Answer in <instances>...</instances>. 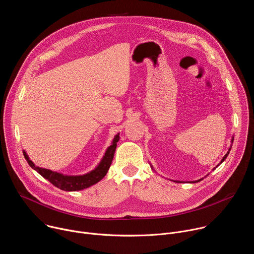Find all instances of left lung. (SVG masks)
Returning <instances> with one entry per match:
<instances>
[{
    "instance_id": "obj_1",
    "label": "left lung",
    "mask_w": 254,
    "mask_h": 254,
    "mask_svg": "<svg viewBox=\"0 0 254 254\" xmlns=\"http://www.w3.org/2000/svg\"><path fill=\"white\" fill-rule=\"evenodd\" d=\"M231 141H232V142H233V137H232V139H231ZM230 150H231V148H230V149H229V150H228V152H227V153H226V155H225V156H224V157H223V159H222V160H221V162H220V164H221V163H223V162H224V161H225V159H226V158H227V156H228V155H229V152H230ZM218 166H219V165H218ZM218 166H217V167H218ZM214 169H215V168H214ZM201 180H202V179H200V180H198V181H194V182H189V183H196V182H199V181H201ZM175 182H177V183H182V182H180V181H175Z\"/></svg>"
}]
</instances>
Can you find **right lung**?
Wrapping results in <instances>:
<instances>
[{
  "label": "right lung",
  "instance_id": "right-lung-1",
  "mask_svg": "<svg viewBox=\"0 0 254 254\" xmlns=\"http://www.w3.org/2000/svg\"><path fill=\"white\" fill-rule=\"evenodd\" d=\"M119 139H120V133H118L115 136L113 143L107 148V150H106L102 160L98 164V166L94 170L90 171L89 173H87L85 175H80V176H67V175H63L61 173L53 172L48 169L37 167V166H35V164L29 159V157L25 151L23 152V154H24V157H25L26 161L28 162L29 166L32 169H34L35 171H37L43 178L48 180L49 182L51 184H53L55 187H57L61 190H64V191H79V190L86 189V188L96 184L106 175V173H107L108 169H110L112 162L114 160L115 152L117 149V142L119 141Z\"/></svg>",
  "mask_w": 254,
  "mask_h": 254
}]
</instances>
